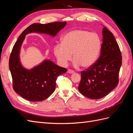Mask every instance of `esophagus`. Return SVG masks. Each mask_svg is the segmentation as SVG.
Returning a JSON list of instances; mask_svg holds the SVG:
<instances>
[{
  "instance_id": "esophagus-1",
  "label": "esophagus",
  "mask_w": 133,
  "mask_h": 133,
  "mask_svg": "<svg viewBox=\"0 0 133 133\" xmlns=\"http://www.w3.org/2000/svg\"><path fill=\"white\" fill-rule=\"evenodd\" d=\"M67 72H68V73H69V74H73L74 73V71L71 69H68Z\"/></svg>"
}]
</instances>
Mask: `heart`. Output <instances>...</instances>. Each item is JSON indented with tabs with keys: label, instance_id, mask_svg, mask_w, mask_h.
I'll return each mask as SVG.
<instances>
[{
	"label": "heart",
	"instance_id": "1",
	"mask_svg": "<svg viewBox=\"0 0 133 133\" xmlns=\"http://www.w3.org/2000/svg\"><path fill=\"white\" fill-rule=\"evenodd\" d=\"M101 41L95 33L76 29L64 35L62 43L54 46L53 51L59 63L66 65L73 57L74 65L84 68L92 66L97 60L101 49Z\"/></svg>",
	"mask_w": 133,
	"mask_h": 133
}]
</instances>
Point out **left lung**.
Wrapping results in <instances>:
<instances>
[{
    "label": "left lung",
    "mask_w": 133,
    "mask_h": 133,
    "mask_svg": "<svg viewBox=\"0 0 133 133\" xmlns=\"http://www.w3.org/2000/svg\"><path fill=\"white\" fill-rule=\"evenodd\" d=\"M100 57L92 66L81 71L78 89L92 99H100L113 90L119 83L122 54L113 34L104 26Z\"/></svg>",
    "instance_id": "left-lung-1"
}]
</instances>
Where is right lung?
I'll use <instances>...</instances> for the list:
<instances>
[{"label":"right lung","instance_id":"right-lung-1","mask_svg":"<svg viewBox=\"0 0 133 133\" xmlns=\"http://www.w3.org/2000/svg\"><path fill=\"white\" fill-rule=\"evenodd\" d=\"M66 24V22H58L45 24H33L22 32L15 42L10 54L9 66L13 89L23 98L31 102L46 99L54 91L58 76L67 71L65 68L48 60L30 70L24 68L20 61L19 53L25 35L31 33H39L54 37Z\"/></svg>","mask_w":133,"mask_h":133}]
</instances>
